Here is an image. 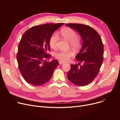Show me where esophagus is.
<instances>
[{
  "instance_id": "obj_1",
  "label": "esophagus",
  "mask_w": 120,
  "mask_h": 120,
  "mask_svg": "<svg viewBox=\"0 0 120 120\" xmlns=\"http://www.w3.org/2000/svg\"><path fill=\"white\" fill-rule=\"evenodd\" d=\"M59 65L64 64V62H62V61H59Z\"/></svg>"
}]
</instances>
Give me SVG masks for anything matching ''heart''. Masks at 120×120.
<instances>
[{
	"label": "heart",
	"mask_w": 120,
	"mask_h": 120,
	"mask_svg": "<svg viewBox=\"0 0 120 120\" xmlns=\"http://www.w3.org/2000/svg\"><path fill=\"white\" fill-rule=\"evenodd\" d=\"M61 34L64 38L70 42L71 47L76 50L79 49L81 48L82 45L81 39L77 36V33L73 30L69 28H64L61 30ZM58 40V34L57 33L52 34L49 39V44L50 47L52 48H55ZM73 55V52L71 50L60 51L54 54V56L56 59L63 62L68 61Z\"/></svg>",
	"instance_id": "1"
}]
</instances>
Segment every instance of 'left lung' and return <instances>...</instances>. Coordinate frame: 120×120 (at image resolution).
<instances>
[{
    "mask_svg": "<svg viewBox=\"0 0 120 120\" xmlns=\"http://www.w3.org/2000/svg\"><path fill=\"white\" fill-rule=\"evenodd\" d=\"M76 30L82 39L83 43L76 59L79 63L71 65L67 77L73 84L84 86L90 84L95 78L103 61L104 46L99 34L92 27L81 24H66ZM81 62L83 65L79 67Z\"/></svg>",
    "mask_w": 120,
    "mask_h": 120,
    "instance_id": "8db88e82",
    "label": "left lung"
}]
</instances>
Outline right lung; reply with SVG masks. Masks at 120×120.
Instances as JSON below:
<instances>
[{"instance_id":"1","label":"right lung","mask_w":120,"mask_h":120,"mask_svg":"<svg viewBox=\"0 0 120 120\" xmlns=\"http://www.w3.org/2000/svg\"><path fill=\"white\" fill-rule=\"evenodd\" d=\"M64 23L45 24L31 27L23 34L18 45L17 60L20 71L27 82L40 86L51 79L58 66L57 60L48 62L49 38Z\"/></svg>"}]
</instances>
